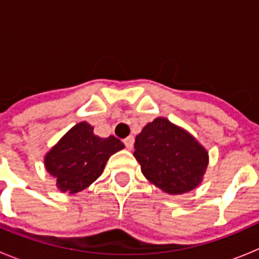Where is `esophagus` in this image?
<instances>
[{
	"label": "esophagus",
	"instance_id": "obj_1",
	"mask_svg": "<svg viewBox=\"0 0 259 259\" xmlns=\"http://www.w3.org/2000/svg\"><path fill=\"white\" fill-rule=\"evenodd\" d=\"M123 143H124L125 148H127L128 150H131L132 148H134V144H135L134 136H128L127 139H124V140H123Z\"/></svg>",
	"mask_w": 259,
	"mask_h": 259
}]
</instances>
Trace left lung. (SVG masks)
Listing matches in <instances>:
<instances>
[{
	"instance_id": "obj_1",
	"label": "left lung",
	"mask_w": 259,
	"mask_h": 259,
	"mask_svg": "<svg viewBox=\"0 0 259 259\" xmlns=\"http://www.w3.org/2000/svg\"><path fill=\"white\" fill-rule=\"evenodd\" d=\"M134 155L146 179L168 194L196 188L207 167L206 150L164 118L154 119L137 135Z\"/></svg>"
}]
</instances>
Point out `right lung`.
Instances as JSON below:
<instances>
[{"label":"right lung","instance_id":"right-lung-1","mask_svg":"<svg viewBox=\"0 0 259 259\" xmlns=\"http://www.w3.org/2000/svg\"><path fill=\"white\" fill-rule=\"evenodd\" d=\"M119 139L96 136L93 127L81 122L62 137L45 157L47 171L62 192L77 193L101 175L110 155L123 149Z\"/></svg>","mask_w":259,"mask_h":259}]
</instances>
